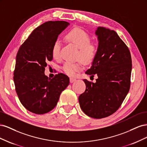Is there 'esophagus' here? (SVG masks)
<instances>
[{"label":"esophagus","mask_w":147,"mask_h":147,"mask_svg":"<svg viewBox=\"0 0 147 147\" xmlns=\"http://www.w3.org/2000/svg\"><path fill=\"white\" fill-rule=\"evenodd\" d=\"M75 80H76V79L74 78H70V83H73V82H74Z\"/></svg>","instance_id":"1"}]
</instances>
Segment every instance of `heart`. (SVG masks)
Wrapping results in <instances>:
<instances>
[{
    "mask_svg": "<svg viewBox=\"0 0 147 147\" xmlns=\"http://www.w3.org/2000/svg\"><path fill=\"white\" fill-rule=\"evenodd\" d=\"M65 38L79 48L78 56L86 63H90L95 58L97 51L96 44L91 42V37L86 32L79 28H74L65 35ZM61 43L59 39L54 42L51 49L53 57L59 59L61 57ZM83 67L82 62L70 63L66 62L63 67L64 72L71 77H74Z\"/></svg>",
    "mask_w": 147,
    "mask_h": 147,
    "instance_id": "b5f03b06",
    "label": "heart"
}]
</instances>
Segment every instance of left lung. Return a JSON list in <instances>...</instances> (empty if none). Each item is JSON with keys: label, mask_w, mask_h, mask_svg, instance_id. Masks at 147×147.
<instances>
[{"label": "left lung", "mask_w": 147, "mask_h": 147, "mask_svg": "<svg viewBox=\"0 0 147 147\" xmlns=\"http://www.w3.org/2000/svg\"><path fill=\"white\" fill-rule=\"evenodd\" d=\"M97 54L86 74L98 77L96 83L83 81L86 90L78 101L83 112L93 118L112 115L121 105L129 91L132 59L128 47L115 31L98 27Z\"/></svg>", "instance_id": "left-lung-1"}]
</instances>
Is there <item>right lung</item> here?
<instances>
[{"label":"right lung","instance_id":"right-lung-1","mask_svg":"<svg viewBox=\"0 0 147 147\" xmlns=\"http://www.w3.org/2000/svg\"><path fill=\"white\" fill-rule=\"evenodd\" d=\"M69 24L64 21L45 22L32 31L17 53L15 90L22 105L30 112L40 115L52 110L69 85V78L64 74L51 79L44 74L47 63L53 59V43Z\"/></svg>","mask_w":147,"mask_h":147}]
</instances>
